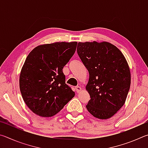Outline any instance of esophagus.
Listing matches in <instances>:
<instances>
[{"label":"esophagus","instance_id":"obj_1","mask_svg":"<svg viewBox=\"0 0 148 148\" xmlns=\"http://www.w3.org/2000/svg\"><path fill=\"white\" fill-rule=\"evenodd\" d=\"M75 89H76V92H81V91L82 90V87H80V86H78L75 87Z\"/></svg>","mask_w":148,"mask_h":148}]
</instances>
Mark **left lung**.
Segmentation results:
<instances>
[{
  "instance_id": "left-lung-1",
  "label": "left lung",
  "mask_w": 148,
  "mask_h": 148,
  "mask_svg": "<svg viewBox=\"0 0 148 148\" xmlns=\"http://www.w3.org/2000/svg\"><path fill=\"white\" fill-rule=\"evenodd\" d=\"M77 51L89 73L87 109L97 118L109 119L126 101L131 79L128 62L116 46L105 41L79 42Z\"/></svg>"
}]
</instances>
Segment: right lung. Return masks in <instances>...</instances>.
<instances>
[{
	"instance_id": "1",
	"label": "right lung",
	"mask_w": 148,
	"mask_h": 148,
	"mask_svg": "<svg viewBox=\"0 0 148 148\" xmlns=\"http://www.w3.org/2000/svg\"><path fill=\"white\" fill-rule=\"evenodd\" d=\"M77 42L42 44L30 52L19 75L25 103L35 114H57L75 95L65 84L62 69L76 51Z\"/></svg>"
}]
</instances>
